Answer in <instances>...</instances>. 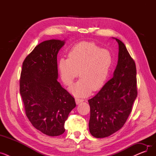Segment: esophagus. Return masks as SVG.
Listing matches in <instances>:
<instances>
[{"instance_id":"1","label":"esophagus","mask_w":156,"mask_h":156,"mask_svg":"<svg viewBox=\"0 0 156 156\" xmlns=\"http://www.w3.org/2000/svg\"><path fill=\"white\" fill-rule=\"evenodd\" d=\"M75 101H76V104H79L80 103L82 102L83 101V99H75Z\"/></svg>"}]
</instances>
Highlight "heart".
Instances as JSON below:
<instances>
[{
    "label": "heart",
    "mask_w": 156,
    "mask_h": 156,
    "mask_svg": "<svg viewBox=\"0 0 156 156\" xmlns=\"http://www.w3.org/2000/svg\"><path fill=\"white\" fill-rule=\"evenodd\" d=\"M113 64V55L108 49L102 48L94 42H81L73 46L68 58H61L58 69L63 83L72 85L78 76L80 80L71 88L75 96H85L101 89L107 81Z\"/></svg>",
    "instance_id": "heart-1"
}]
</instances>
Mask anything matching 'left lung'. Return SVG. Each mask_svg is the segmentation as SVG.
Instances as JSON below:
<instances>
[{
  "instance_id": "1",
  "label": "left lung",
  "mask_w": 156,
  "mask_h": 156,
  "mask_svg": "<svg viewBox=\"0 0 156 156\" xmlns=\"http://www.w3.org/2000/svg\"><path fill=\"white\" fill-rule=\"evenodd\" d=\"M119 45L118 62L113 77L88 103L90 132L95 138L107 137L124 126L137 97L136 69L125 44Z\"/></svg>"
}]
</instances>
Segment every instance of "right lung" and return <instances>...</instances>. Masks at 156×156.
<instances>
[{"instance_id": "obj_1", "label": "right lung", "mask_w": 156, "mask_h": 156, "mask_svg": "<svg viewBox=\"0 0 156 156\" xmlns=\"http://www.w3.org/2000/svg\"><path fill=\"white\" fill-rule=\"evenodd\" d=\"M64 41L49 40L37 45L24 60L20 92L26 115L43 133L59 136L75 108L74 97L57 81V55Z\"/></svg>"}]
</instances>
